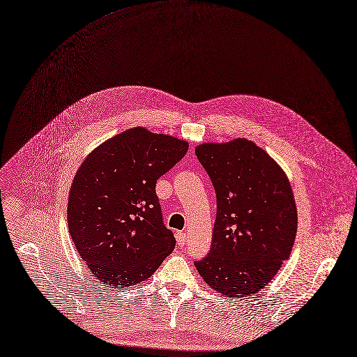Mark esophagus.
I'll return each instance as SVG.
<instances>
[{"label":"esophagus","mask_w":357,"mask_h":357,"mask_svg":"<svg viewBox=\"0 0 357 357\" xmlns=\"http://www.w3.org/2000/svg\"><path fill=\"white\" fill-rule=\"evenodd\" d=\"M176 241H177V245H178V246L185 245V242H187V236H185V233L178 231V233L176 234Z\"/></svg>","instance_id":"esophagus-1"}]
</instances>
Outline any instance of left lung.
<instances>
[{"instance_id": "8db88e82", "label": "left lung", "mask_w": 357, "mask_h": 357, "mask_svg": "<svg viewBox=\"0 0 357 357\" xmlns=\"http://www.w3.org/2000/svg\"><path fill=\"white\" fill-rule=\"evenodd\" d=\"M195 153L216 191L209 253L194 264L215 291L242 298L264 288L288 260L298 227L284 170L245 138L201 144Z\"/></svg>"}]
</instances>
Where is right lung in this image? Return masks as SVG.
<instances>
[{
	"label": "right lung",
	"instance_id": "right-lung-1",
	"mask_svg": "<svg viewBox=\"0 0 357 357\" xmlns=\"http://www.w3.org/2000/svg\"><path fill=\"white\" fill-rule=\"evenodd\" d=\"M187 151V141L134 127L97 146L79 167L68 201L69 234L101 282L137 285L173 252L155 187Z\"/></svg>",
	"mask_w": 357,
	"mask_h": 357
}]
</instances>
